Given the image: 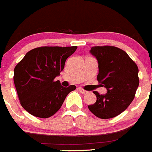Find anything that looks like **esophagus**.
Returning <instances> with one entry per match:
<instances>
[{
	"label": "esophagus",
	"instance_id": "obj_1",
	"mask_svg": "<svg viewBox=\"0 0 152 152\" xmlns=\"http://www.w3.org/2000/svg\"><path fill=\"white\" fill-rule=\"evenodd\" d=\"M77 89H78V91H79L81 93H82V94H86V93H88L87 91H86L85 89H83V88H78Z\"/></svg>",
	"mask_w": 152,
	"mask_h": 152
}]
</instances>
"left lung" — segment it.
<instances>
[{
  "mask_svg": "<svg viewBox=\"0 0 152 152\" xmlns=\"http://www.w3.org/2000/svg\"><path fill=\"white\" fill-rule=\"evenodd\" d=\"M90 53L98 61L97 81L107 93L96 96L95 104L88 105L96 117L107 119L116 117L126 110L134 99L139 86L138 67L122 49L115 46L92 47Z\"/></svg>",
  "mask_w": 152,
  "mask_h": 152,
  "instance_id": "8db88e82",
  "label": "left lung"
}]
</instances>
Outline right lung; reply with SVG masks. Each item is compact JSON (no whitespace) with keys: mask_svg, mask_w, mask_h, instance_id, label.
<instances>
[{"mask_svg":"<svg viewBox=\"0 0 152 152\" xmlns=\"http://www.w3.org/2000/svg\"><path fill=\"white\" fill-rule=\"evenodd\" d=\"M77 46H44L29 51L14 69V83L22 107L35 117L47 118L59 110L66 96L76 88L54 81Z\"/></svg>","mask_w":152,"mask_h":152,"instance_id":"1","label":"right lung"}]
</instances>
